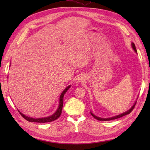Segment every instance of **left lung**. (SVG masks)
<instances>
[{"label":"left lung","instance_id":"obj_1","mask_svg":"<svg viewBox=\"0 0 150 150\" xmlns=\"http://www.w3.org/2000/svg\"><path fill=\"white\" fill-rule=\"evenodd\" d=\"M132 46L133 50L135 51V53H137V50H136V47H135V44L133 43V42H132ZM136 103H137V100H135V103L133 104V105L131 107V108H129V109L128 110H127L126 111H125V112H124V113H122L119 114V115H115V116L112 117H109V118H101V117H97V116H96V115H94L93 113H92L91 111H90V113H91V115L93 116V117L95 118V119H96L98 120H114V119H119V118H120V117H123V116H124V115H128V114L131 113L132 111V110H133V108H135V106Z\"/></svg>","mask_w":150,"mask_h":150}]
</instances>
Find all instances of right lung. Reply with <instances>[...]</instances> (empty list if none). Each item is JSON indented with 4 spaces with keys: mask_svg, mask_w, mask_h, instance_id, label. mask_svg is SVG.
Wrapping results in <instances>:
<instances>
[{
    "mask_svg": "<svg viewBox=\"0 0 150 150\" xmlns=\"http://www.w3.org/2000/svg\"><path fill=\"white\" fill-rule=\"evenodd\" d=\"M71 87V85H69L68 87H66L64 90H63L62 92V93L60 94V97H59V106L56 111L53 114H52V115L48 116V117H42V118H32L30 117H28L25 115L24 114L21 113L20 111H18V112L20 113L21 115L26 120L29 121V122H39V123H45V122H52V121L55 120L56 119H58V118L60 116L62 113V106H63V99H64V96L65 93H66V91H68L69 89Z\"/></svg>",
    "mask_w": 150,
    "mask_h": 150,
    "instance_id": "1",
    "label": "right lung"
}]
</instances>
